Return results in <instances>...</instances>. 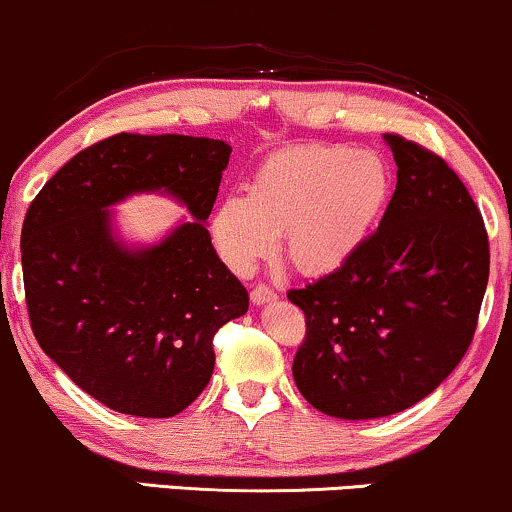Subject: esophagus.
<instances>
[{
  "label": "esophagus",
  "mask_w": 512,
  "mask_h": 512,
  "mask_svg": "<svg viewBox=\"0 0 512 512\" xmlns=\"http://www.w3.org/2000/svg\"><path fill=\"white\" fill-rule=\"evenodd\" d=\"M250 297H252V302H255V304H264V302L276 300V293H274V288L264 286V283H257V286L252 288Z\"/></svg>",
  "instance_id": "esophagus-1"
}]
</instances>
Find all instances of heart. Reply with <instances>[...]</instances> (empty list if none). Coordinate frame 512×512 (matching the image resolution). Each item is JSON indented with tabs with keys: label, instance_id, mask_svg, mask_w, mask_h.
<instances>
[{
	"label": "heart",
	"instance_id": "heart-1",
	"mask_svg": "<svg viewBox=\"0 0 512 512\" xmlns=\"http://www.w3.org/2000/svg\"><path fill=\"white\" fill-rule=\"evenodd\" d=\"M392 170L375 151L340 144L293 146L271 153L245 186L210 217L217 255L236 274H250L274 255L304 276L338 271L387 208Z\"/></svg>",
	"mask_w": 512,
	"mask_h": 512
}]
</instances>
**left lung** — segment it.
I'll use <instances>...</instances> for the list:
<instances>
[{"instance_id":"1","label":"left lung","mask_w":512,"mask_h":512,"mask_svg":"<svg viewBox=\"0 0 512 512\" xmlns=\"http://www.w3.org/2000/svg\"><path fill=\"white\" fill-rule=\"evenodd\" d=\"M397 163L375 234L338 271L288 290L307 319L293 361L326 416L383 418L418 404L468 352L489 281V238L458 174L428 148L385 134Z\"/></svg>"}]
</instances>
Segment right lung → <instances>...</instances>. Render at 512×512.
Returning a JSON list of instances; mask_svg holds the SVG:
<instances>
[{
  "mask_svg": "<svg viewBox=\"0 0 512 512\" xmlns=\"http://www.w3.org/2000/svg\"><path fill=\"white\" fill-rule=\"evenodd\" d=\"M229 155L219 139L122 132L70 158L30 203L21 252L32 333L108 409L177 416L210 383L215 333L248 312V290L205 226ZM151 190L194 219L129 249L112 236L107 208Z\"/></svg>",
  "mask_w": 512,
  "mask_h": 512,
  "instance_id": "add662e5",
  "label": "right lung"
}]
</instances>
